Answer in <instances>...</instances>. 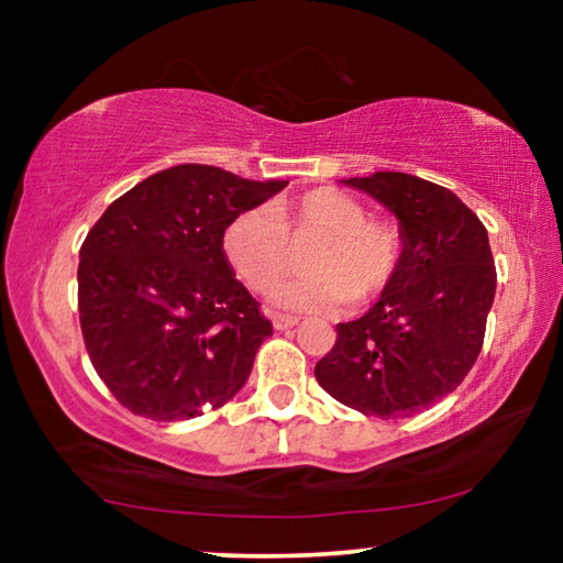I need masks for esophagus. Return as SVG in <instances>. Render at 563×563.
<instances>
[{"label":"esophagus","mask_w":563,"mask_h":563,"mask_svg":"<svg viewBox=\"0 0 563 563\" xmlns=\"http://www.w3.org/2000/svg\"><path fill=\"white\" fill-rule=\"evenodd\" d=\"M272 322H274V328H276V330H289V328H295V325H297V318H291V314L274 312Z\"/></svg>","instance_id":"esophagus-1"}]
</instances>
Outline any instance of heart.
Returning a JSON list of instances; mask_svg holds the SVG:
<instances>
[{
  "label": "heart",
  "mask_w": 563,
  "mask_h": 563,
  "mask_svg": "<svg viewBox=\"0 0 563 563\" xmlns=\"http://www.w3.org/2000/svg\"><path fill=\"white\" fill-rule=\"evenodd\" d=\"M312 241L305 261L310 274L276 291V305L333 312L351 299L372 302L397 276L405 251L395 220L366 214L356 197L333 187H314L235 214L222 249L249 289L266 295L291 272L295 249Z\"/></svg>",
  "instance_id": "obj_1"
}]
</instances>
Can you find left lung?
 Returning a JSON list of instances; mask_svg holds the SVG:
<instances>
[{
	"mask_svg": "<svg viewBox=\"0 0 563 563\" xmlns=\"http://www.w3.org/2000/svg\"><path fill=\"white\" fill-rule=\"evenodd\" d=\"M397 214L399 272L364 318L338 322L314 379L382 420L412 418L451 395L479 358L497 268L487 228L445 187L412 174L345 179Z\"/></svg>",
	"mask_w": 563,
	"mask_h": 563,
	"instance_id": "1",
	"label": "left lung"
}]
</instances>
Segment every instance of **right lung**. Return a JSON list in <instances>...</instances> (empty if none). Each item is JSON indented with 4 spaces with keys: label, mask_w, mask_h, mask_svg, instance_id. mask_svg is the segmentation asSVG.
Instances as JSON below:
<instances>
[{
    "label": "right lung",
    "mask_w": 563,
    "mask_h": 563,
    "mask_svg": "<svg viewBox=\"0 0 563 563\" xmlns=\"http://www.w3.org/2000/svg\"><path fill=\"white\" fill-rule=\"evenodd\" d=\"M284 187L181 164L114 199L84 238V345L130 412L189 420L241 391L274 328L233 276L222 235Z\"/></svg>",
    "instance_id": "obj_1"
}]
</instances>
